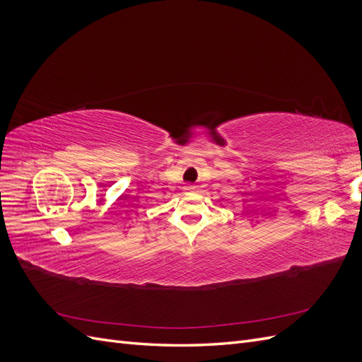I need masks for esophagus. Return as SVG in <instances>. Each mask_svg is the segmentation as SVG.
<instances>
[{
    "instance_id": "esophagus-1",
    "label": "esophagus",
    "mask_w": 362,
    "mask_h": 362,
    "mask_svg": "<svg viewBox=\"0 0 362 362\" xmlns=\"http://www.w3.org/2000/svg\"><path fill=\"white\" fill-rule=\"evenodd\" d=\"M193 190H194L193 185H185L184 187V192H193Z\"/></svg>"
}]
</instances>
